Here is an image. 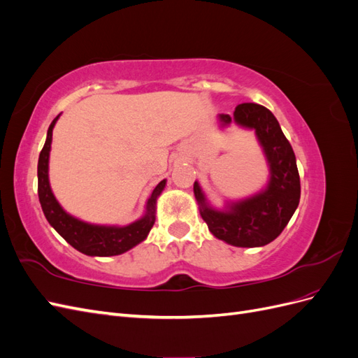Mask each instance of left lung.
Instances as JSON below:
<instances>
[{"label": "left lung", "instance_id": "obj_1", "mask_svg": "<svg viewBox=\"0 0 358 358\" xmlns=\"http://www.w3.org/2000/svg\"><path fill=\"white\" fill-rule=\"evenodd\" d=\"M220 129L236 124L252 129L267 162L268 178L263 188L251 196L225 200L222 208H215L199 180L194 182L201 218L216 239L237 248L264 246L282 233L300 201V178L294 150L282 129L266 107L243 103L236 107L233 116L218 115Z\"/></svg>", "mask_w": 358, "mask_h": 358}]
</instances>
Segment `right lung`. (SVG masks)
<instances>
[{
  "mask_svg": "<svg viewBox=\"0 0 358 358\" xmlns=\"http://www.w3.org/2000/svg\"><path fill=\"white\" fill-rule=\"evenodd\" d=\"M59 116L61 113L49 125L46 142L38 157V200L43 213H45L48 222L55 229L62 239L67 241L79 252L90 257H112L124 254L138 243H142L148 237L150 229H152L157 216V200L161 196V192L164 191L167 179H162L152 189V192L149 194L143 215L131 224L104 225L86 222L76 218V216L70 215L59 204L49 182L52 133Z\"/></svg>",
  "mask_w": 358,
  "mask_h": 358,
  "instance_id": "obj_1",
  "label": "right lung"
}]
</instances>
